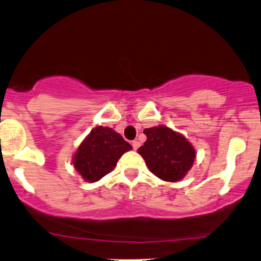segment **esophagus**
<instances>
[{"label":"esophagus","instance_id":"obj_1","mask_svg":"<svg viewBox=\"0 0 261 261\" xmlns=\"http://www.w3.org/2000/svg\"><path fill=\"white\" fill-rule=\"evenodd\" d=\"M131 144H133V148H134L135 150H137V149H138V147H140V142L136 141V140L131 142Z\"/></svg>","mask_w":261,"mask_h":261}]
</instances>
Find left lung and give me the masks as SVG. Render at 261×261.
Returning a JSON list of instances; mask_svg holds the SVG:
<instances>
[{
  "mask_svg": "<svg viewBox=\"0 0 261 261\" xmlns=\"http://www.w3.org/2000/svg\"><path fill=\"white\" fill-rule=\"evenodd\" d=\"M143 133L147 141L137 151L150 172L166 182L183 179L196 158L190 142L182 134L164 125L144 128Z\"/></svg>",
  "mask_w": 261,
  "mask_h": 261,
  "instance_id": "obj_1",
  "label": "left lung"
}]
</instances>
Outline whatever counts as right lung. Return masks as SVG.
I'll use <instances>...</instances> for the list:
<instances>
[{
	"label": "right lung",
	"instance_id": "add662e5",
	"mask_svg": "<svg viewBox=\"0 0 261 261\" xmlns=\"http://www.w3.org/2000/svg\"><path fill=\"white\" fill-rule=\"evenodd\" d=\"M133 149L113 128L97 126L79 144L73 155V167L84 180L94 183L110 173L121 155Z\"/></svg>",
	"mask_w": 261,
	"mask_h": 261
}]
</instances>
